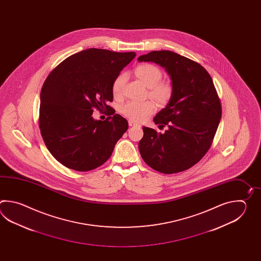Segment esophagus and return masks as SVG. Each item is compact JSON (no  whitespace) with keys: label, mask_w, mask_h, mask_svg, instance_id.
<instances>
[{"label":"esophagus","mask_w":261,"mask_h":261,"mask_svg":"<svg viewBox=\"0 0 261 261\" xmlns=\"http://www.w3.org/2000/svg\"><path fill=\"white\" fill-rule=\"evenodd\" d=\"M128 125H129L130 127H133V126H137L138 124L136 122H134L133 120H130V119H129V120H128Z\"/></svg>","instance_id":"obj_1"}]
</instances>
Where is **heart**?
Here are the masks:
<instances>
[{
  "instance_id": "b5f03b06",
  "label": "heart",
  "mask_w": 261,
  "mask_h": 261,
  "mask_svg": "<svg viewBox=\"0 0 261 261\" xmlns=\"http://www.w3.org/2000/svg\"><path fill=\"white\" fill-rule=\"evenodd\" d=\"M135 75L148 87V95L155 100L158 105L166 106L171 100L172 96V84L166 81H161L162 72L159 67L152 63L140 64L134 70ZM127 82V74L125 72L118 73L112 83V93L115 98H121L125 85ZM155 105L153 100L143 101L129 100L124 103L120 112L126 117L136 122H142L147 117L154 114Z\"/></svg>"
}]
</instances>
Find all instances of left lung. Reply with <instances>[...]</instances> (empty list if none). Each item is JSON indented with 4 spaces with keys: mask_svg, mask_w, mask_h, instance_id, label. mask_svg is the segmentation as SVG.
<instances>
[{
    "mask_svg": "<svg viewBox=\"0 0 261 261\" xmlns=\"http://www.w3.org/2000/svg\"><path fill=\"white\" fill-rule=\"evenodd\" d=\"M139 61L164 67L172 80V96L154 122L165 133L143 127L139 151L156 172L176 173L194 166L211 147L222 107L211 75L198 62L169 50L152 51Z\"/></svg>",
    "mask_w": 261,
    "mask_h": 261,
    "instance_id": "1",
    "label": "left lung"
}]
</instances>
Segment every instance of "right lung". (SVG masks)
Here are the masks:
<instances>
[{
    "mask_svg": "<svg viewBox=\"0 0 261 261\" xmlns=\"http://www.w3.org/2000/svg\"><path fill=\"white\" fill-rule=\"evenodd\" d=\"M135 52L89 48L68 57L46 77L40 95L39 128L47 149L62 165L78 172L106 162L128 121L111 111L94 120L95 108L111 110L112 83Z\"/></svg>",
    "mask_w": 261,
    "mask_h": 261,
    "instance_id": "right-lung-1",
    "label": "right lung"
}]
</instances>
